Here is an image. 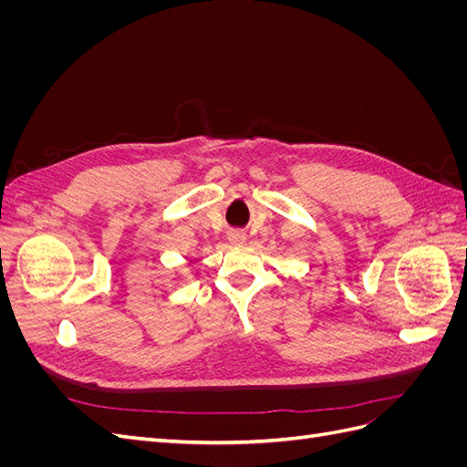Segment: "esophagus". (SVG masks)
<instances>
[{
  "instance_id": "34e87169",
  "label": "esophagus",
  "mask_w": 467,
  "mask_h": 467,
  "mask_svg": "<svg viewBox=\"0 0 467 467\" xmlns=\"http://www.w3.org/2000/svg\"><path fill=\"white\" fill-rule=\"evenodd\" d=\"M228 239H230V244H234V245H242V244H245L247 235H245L244 230L232 228V230H228Z\"/></svg>"
}]
</instances>
